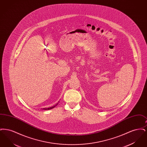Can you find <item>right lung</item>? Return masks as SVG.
<instances>
[{"label":"right lung","mask_w":147,"mask_h":147,"mask_svg":"<svg viewBox=\"0 0 147 147\" xmlns=\"http://www.w3.org/2000/svg\"><path fill=\"white\" fill-rule=\"evenodd\" d=\"M58 103H57L56 105H55V106H52V107H48V108H43V109H42V110H51V109H53V108H54L55 107H56V106L58 105Z\"/></svg>","instance_id":"add662e5"}]
</instances>
